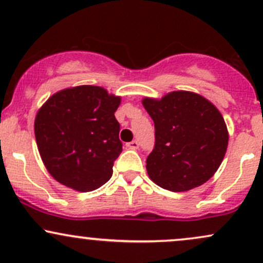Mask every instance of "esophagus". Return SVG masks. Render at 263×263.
<instances>
[{"label":"esophagus","instance_id":"esophagus-1","mask_svg":"<svg viewBox=\"0 0 263 263\" xmlns=\"http://www.w3.org/2000/svg\"><path fill=\"white\" fill-rule=\"evenodd\" d=\"M138 146H140L138 141H131V142H128V143H126V147L129 149H137Z\"/></svg>","mask_w":263,"mask_h":263}]
</instances>
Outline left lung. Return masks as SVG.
<instances>
[{
	"instance_id": "8db88e82",
	"label": "left lung",
	"mask_w": 263,
	"mask_h": 263,
	"mask_svg": "<svg viewBox=\"0 0 263 263\" xmlns=\"http://www.w3.org/2000/svg\"><path fill=\"white\" fill-rule=\"evenodd\" d=\"M142 105L156 129L155 148L146 161L151 179L171 192H188L208 182L229 143L228 127L215 105L184 90L159 100L144 98Z\"/></svg>"
}]
</instances>
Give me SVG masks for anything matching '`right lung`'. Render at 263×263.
Wrapping results in <instances>:
<instances>
[{"label":"right lung","mask_w":263,"mask_h":263,"mask_svg":"<svg viewBox=\"0 0 263 263\" xmlns=\"http://www.w3.org/2000/svg\"><path fill=\"white\" fill-rule=\"evenodd\" d=\"M121 98L101 86L60 90L38 110L37 147L45 168L57 182L77 192H92L112 176L122 152L115 112Z\"/></svg>","instance_id":"obj_1"}]
</instances>
